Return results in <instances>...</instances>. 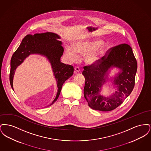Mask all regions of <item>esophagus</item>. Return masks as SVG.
Wrapping results in <instances>:
<instances>
[{"instance_id": "esophagus-1", "label": "esophagus", "mask_w": 151, "mask_h": 151, "mask_svg": "<svg viewBox=\"0 0 151 151\" xmlns=\"http://www.w3.org/2000/svg\"><path fill=\"white\" fill-rule=\"evenodd\" d=\"M80 71V68H79L78 66H76L75 67V73H78Z\"/></svg>"}]
</instances>
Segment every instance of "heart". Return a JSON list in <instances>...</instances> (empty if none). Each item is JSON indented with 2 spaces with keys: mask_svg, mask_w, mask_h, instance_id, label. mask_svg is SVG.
<instances>
[{
  "mask_svg": "<svg viewBox=\"0 0 151 151\" xmlns=\"http://www.w3.org/2000/svg\"><path fill=\"white\" fill-rule=\"evenodd\" d=\"M104 42L99 39L81 41L73 45V48L68 47L66 49V54L72 62L76 61L78 54L86 56V61L88 65H93L97 63L105 52V48L102 46Z\"/></svg>",
  "mask_w": 151,
  "mask_h": 151,
  "instance_id": "b5f03b06",
  "label": "heart"
}]
</instances>
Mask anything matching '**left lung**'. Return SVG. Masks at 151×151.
Segmentation results:
<instances>
[{"instance_id":"1","label":"left lung","mask_w":151,"mask_h":151,"mask_svg":"<svg viewBox=\"0 0 151 151\" xmlns=\"http://www.w3.org/2000/svg\"><path fill=\"white\" fill-rule=\"evenodd\" d=\"M108 53L97 63L84 66L82 73L86 79L84 97L89 106L102 111L115 109L129 96L135 86L137 71V60L129 45L120 44L110 49ZM112 67L120 69L114 79L117 91L106 98L100 95V92L108 80V72Z\"/></svg>"}]
</instances>
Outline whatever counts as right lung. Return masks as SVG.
Here are the masks:
<instances>
[{
	"instance_id": "right-lung-1",
	"label": "right lung",
	"mask_w": 151,
	"mask_h": 151,
	"mask_svg": "<svg viewBox=\"0 0 151 151\" xmlns=\"http://www.w3.org/2000/svg\"><path fill=\"white\" fill-rule=\"evenodd\" d=\"M60 38L59 36L51 32L28 35L23 38L11 60L9 81L13 89V79L16 68L30 54H39L47 58L57 81V93L50 105L57 100L63 84L72 76L74 71L72 65L60 62L64 49L62 46V42L58 40Z\"/></svg>"
}]
</instances>
